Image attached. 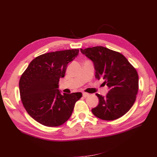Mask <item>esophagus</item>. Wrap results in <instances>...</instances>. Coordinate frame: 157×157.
Wrapping results in <instances>:
<instances>
[{
  "mask_svg": "<svg viewBox=\"0 0 157 157\" xmlns=\"http://www.w3.org/2000/svg\"><path fill=\"white\" fill-rule=\"evenodd\" d=\"M82 94L84 97H87V96H88L90 95V94H88V93H86V92H83Z\"/></svg>",
  "mask_w": 157,
  "mask_h": 157,
  "instance_id": "esophagus-1",
  "label": "esophagus"
}]
</instances>
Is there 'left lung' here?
<instances>
[{
	"instance_id": "obj_1",
	"label": "left lung",
	"mask_w": 157,
	"mask_h": 157,
	"mask_svg": "<svg viewBox=\"0 0 157 157\" xmlns=\"http://www.w3.org/2000/svg\"><path fill=\"white\" fill-rule=\"evenodd\" d=\"M91 60L95 78H102L109 88L106 96L96 94L98 105L92 109L96 117L112 121L124 115L136 101L138 91V75L121 53L103 46L80 49Z\"/></svg>"
}]
</instances>
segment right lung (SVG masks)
Listing matches in <instances>:
<instances>
[{
  "label": "right lung",
  "instance_id": "obj_1",
  "mask_svg": "<svg viewBox=\"0 0 157 157\" xmlns=\"http://www.w3.org/2000/svg\"><path fill=\"white\" fill-rule=\"evenodd\" d=\"M78 49L45 53L32 60L19 80L20 96L26 111L35 121L57 127L71 117L81 92L62 94L60 79L67 67L78 55Z\"/></svg>",
  "mask_w": 157,
  "mask_h": 157
}]
</instances>
